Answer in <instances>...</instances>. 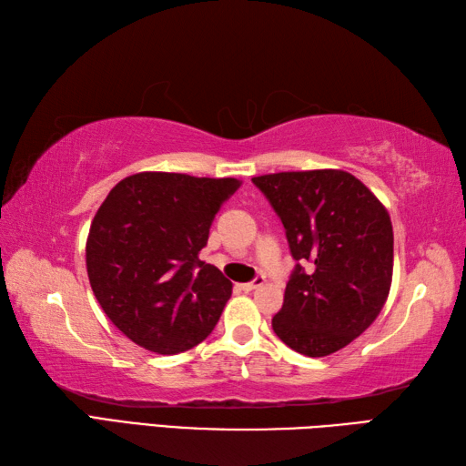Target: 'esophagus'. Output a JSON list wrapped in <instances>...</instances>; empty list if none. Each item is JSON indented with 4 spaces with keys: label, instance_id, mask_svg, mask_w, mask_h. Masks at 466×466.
I'll use <instances>...</instances> for the list:
<instances>
[{
    "label": "esophagus",
    "instance_id": "1",
    "mask_svg": "<svg viewBox=\"0 0 466 466\" xmlns=\"http://www.w3.org/2000/svg\"><path fill=\"white\" fill-rule=\"evenodd\" d=\"M262 284H264V276H256V279H254L252 282L240 284V289H242L244 292H252V290H256V289H260Z\"/></svg>",
    "mask_w": 466,
    "mask_h": 466
}]
</instances>
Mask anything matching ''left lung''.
Masks as SVG:
<instances>
[{
	"label": "left lung",
	"instance_id": "obj_1",
	"mask_svg": "<svg viewBox=\"0 0 466 466\" xmlns=\"http://www.w3.org/2000/svg\"><path fill=\"white\" fill-rule=\"evenodd\" d=\"M299 260L272 319L276 336L304 356L350 344L380 314L392 284L394 236L382 202L344 170L256 176Z\"/></svg>",
	"mask_w": 466,
	"mask_h": 466
}]
</instances>
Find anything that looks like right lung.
I'll return each mask as SVG.
<instances>
[{"label": "right lung", "mask_w": 466, "mask_h": 466, "mask_svg": "<svg viewBox=\"0 0 466 466\" xmlns=\"http://www.w3.org/2000/svg\"><path fill=\"white\" fill-rule=\"evenodd\" d=\"M236 177L140 172L117 182L90 226L92 290L117 329L142 349H194L220 320L232 282L198 254Z\"/></svg>", "instance_id": "right-lung-1"}]
</instances>
